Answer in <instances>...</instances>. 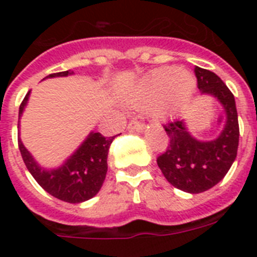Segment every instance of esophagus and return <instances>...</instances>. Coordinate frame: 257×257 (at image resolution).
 I'll use <instances>...</instances> for the list:
<instances>
[{
  "label": "esophagus",
  "mask_w": 257,
  "mask_h": 257,
  "mask_svg": "<svg viewBox=\"0 0 257 257\" xmlns=\"http://www.w3.org/2000/svg\"><path fill=\"white\" fill-rule=\"evenodd\" d=\"M144 126H145L144 122L140 120H137V118H135V120H131V122L128 124L129 131H137V132L144 131Z\"/></svg>",
  "instance_id": "34e87169"
}]
</instances>
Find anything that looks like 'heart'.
Masks as SVG:
<instances>
[{"mask_svg":"<svg viewBox=\"0 0 257 257\" xmlns=\"http://www.w3.org/2000/svg\"><path fill=\"white\" fill-rule=\"evenodd\" d=\"M195 90V78L179 68L167 66L153 70L143 78L128 97L133 108L148 109L153 106L157 117H168L180 105L191 97Z\"/></svg>","mask_w":257,"mask_h":257,"instance_id":"heart-1","label":"heart"}]
</instances>
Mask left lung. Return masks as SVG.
Returning <instances> with one entry per match:
<instances>
[{
    "label": "left lung",
    "mask_w": 257,
    "mask_h": 257,
    "mask_svg": "<svg viewBox=\"0 0 257 257\" xmlns=\"http://www.w3.org/2000/svg\"><path fill=\"white\" fill-rule=\"evenodd\" d=\"M197 88L212 94L223 105L227 122L216 140L199 141L192 137L183 120L164 125L169 145L157 157V165L169 183L188 193H201L215 187L233 164L239 147V121L235 97L213 72L196 66Z\"/></svg>",
    "instance_id": "obj_1"
}]
</instances>
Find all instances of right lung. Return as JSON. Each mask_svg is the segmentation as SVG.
<instances>
[{"label": "right lung", "mask_w": 257, "mask_h": 257, "mask_svg": "<svg viewBox=\"0 0 257 257\" xmlns=\"http://www.w3.org/2000/svg\"><path fill=\"white\" fill-rule=\"evenodd\" d=\"M68 74H73V72L66 70L60 73H52L48 77H62ZM29 93L28 92L20 105L18 118L24 112ZM113 140L114 136L104 137L101 133L92 132L74 155H72L60 168L53 171L41 168L34 161L32 155L26 151L20 139L18 148L28 171L48 193L66 203H82L96 196L102 187L108 172L106 160L109 147Z\"/></svg>", "instance_id": "obj_1"}]
</instances>
